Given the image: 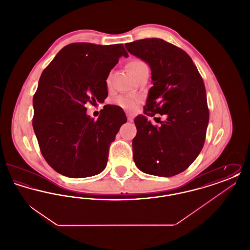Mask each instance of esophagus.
Wrapping results in <instances>:
<instances>
[{"label":"esophagus","instance_id":"1","mask_svg":"<svg viewBox=\"0 0 250 250\" xmlns=\"http://www.w3.org/2000/svg\"><path fill=\"white\" fill-rule=\"evenodd\" d=\"M126 116H127V120L129 121V122H132L133 119H134V115L130 113V112H126Z\"/></svg>","mask_w":250,"mask_h":250}]
</instances>
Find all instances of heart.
I'll list each match as a JSON object with an SVG mask.
<instances>
[{"instance_id": "obj_1", "label": "heart", "mask_w": 250, "mask_h": 250, "mask_svg": "<svg viewBox=\"0 0 250 250\" xmlns=\"http://www.w3.org/2000/svg\"><path fill=\"white\" fill-rule=\"evenodd\" d=\"M146 63L141 59H133L127 63V68L130 71L131 74L135 77L137 73L143 69V67H146ZM110 81L109 78L107 80V83L109 84ZM140 103V98L137 96H132V95H122L119 96L116 100V104L125 109H130L134 110L136 109L138 105Z\"/></svg>"}]
</instances>
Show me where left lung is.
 I'll list each match as a JSON object with an SVG mask.
<instances>
[{"label":"left lung","instance_id":"1","mask_svg":"<svg viewBox=\"0 0 250 250\" xmlns=\"http://www.w3.org/2000/svg\"><path fill=\"white\" fill-rule=\"evenodd\" d=\"M125 46L148 63L154 85L144 114L134 121V162L147 174L174 176L190 166L205 141L209 110L202 77L186 51L163 39L146 38ZM156 113L167 115L158 128L146 118Z\"/></svg>","mask_w":250,"mask_h":250}]
</instances>
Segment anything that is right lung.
Returning a JSON list of instances; mask_svg holds the SVG:
<instances>
[{
	"mask_svg": "<svg viewBox=\"0 0 250 250\" xmlns=\"http://www.w3.org/2000/svg\"><path fill=\"white\" fill-rule=\"evenodd\" d=\"M122 56L128 57L122 44L73 43L42 73L33 126L44 158L62 175L90 177L107 166L109 145L127 119L111 107L95 121L84 105L105 100L107 77Z\"/></svg>",
	"mask_w": 250,
	"mask_h": 250,
	"instance_id": "add662e5",
	"label": "right lung"
}]
</instances>
